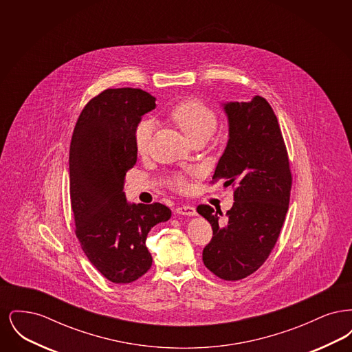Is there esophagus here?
Instances as JSON below:
<instances>
[{"instance_id":"esophagus-1","label":"esophagus","mask_w":352,"mask_h":352,"mask_svg":"<svg viewBox=\"0 0 352 352\" xmlns=\"http://www.w3.org/2000/svg\"><path fill=\"white\" fill-rule=\"evenodd\" d=\"M177 212L181 215H187V217H194L197 214V210L194 206L190 204H182L179 207H177Z\"/></svg>"}]
</instances>
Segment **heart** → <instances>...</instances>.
<instances>
[{"label": "heart", "mask_w": 352, "mask_h": 352, "mask_svg": "<svg viewBox=\"0 0 352 352\" xmlns=\"http://www.w3.org/2000/svg\"><path fill=\"white\" fill-rule=\"evenodd\" d=\"M168 118L184 132V135L192 142L195 140H208L217 131L218 118L215 111L199 99H187L174 105ZM154 125L151 118L141 120L134 128V145L140 154H145L151 142ZM173 182L182 187L184 179L182 175H175Z\"/></svg>", "instance_id": "b5f03b06"}]
</instances>
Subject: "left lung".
Instances as JSON below:
<instances>
[{
  "label": "left lung",
  "mask_w": 352,
  "mask_h": 352,
  "mask_svg": "<svg viewBox=\"0 0 352 352\" xmlns=\"http://www.w3.org/2000/svg\"><path fill=\"white\" fill-rule=\"evenodd\" d=\"M230 138L212 181L234 187V206L197 211L212 227L203 263L219 278L237 281L260 268L274 248L289 208L292 173L277 118L261 96L227 102Z\"/></svg>",
  "instance_id": "1"
}]
</instances>
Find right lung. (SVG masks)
<instances>
[{"label":"right lung","mask_w":352,"mask_h":352,"mask_svg":"<svg viewBox=\"0 0 352 352\" xmlns=\"http://www.w3.org/2000/svg\"><path fill=\"white\" fill-rule=\"evenodd\" d=\"M155 108L138 88H108L87 102L69 146V195L75 234L91 264L115 284H129L151 267L146 237L166 221L165 204H131L124 184L137 162L134 128Z\"/></svg>","instance_id":"add662e5"}]
</instances>
